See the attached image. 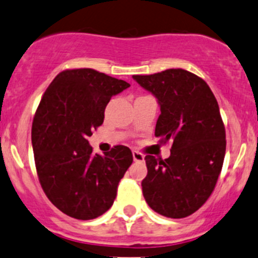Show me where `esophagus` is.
I'll return each instance as SVG.
<instances>
[{"mask_svg": "<svg viewBox=\"0 0 258 258\" xmlns=\"http://www.w3.org/2000/svg\"><path fill=\"white\" fill-rule=\"evenodd\" d=\"M132 156H134V160L136 162H144L145 161V156H144V154H141V152L134 151L132 152Z\"/></svg>", "mask_w": 258, "mask_h": 258, "instance_id": "esophagus-1", "label": "esophagus"}]
</instances>
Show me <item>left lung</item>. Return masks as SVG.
<instances>
[{"label": "left lung", "mask_w": 258, "mask_h": 258, "mask_svg": "<svg viewBox=\"0 0 258 258\" xmlns=\"http://www.w3.org/2000/svg\"><path fill=\"white\" fill-rule=\"evenodd\" d=\"M134 79L159 101L155 136L171 142L167 159L145 157V201L161 216L185 218L208 201L223 166L226 128L218 102L203 79L184 69Z\"/></svg>", "instance_id": "obj_1"}]
</instances>
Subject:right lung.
Segmentation results:
<instances>
[{"instance_id":"obj_1","label":"right lung","mask_w":258,"mask_h":258,"mask_svg":"<svg viewBox=\"0 0 258 258\" xmlns=\"http://www.w3.org/2000/svg\"><path fill=\"white\" fill-rule=\"evenodd\" d=\"M128 87L94 69H67L35 112L31 142L39 181L49 201L72 218L89 221L106 213L134 161L127 146L117 145L102 156L87 140L103 123L112 96Z\"/></svg>"}]
</instances>
